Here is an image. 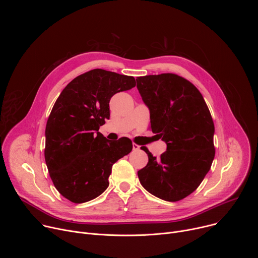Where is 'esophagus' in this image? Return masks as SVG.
Wrapping results in <instances>:
<instances>
[{
  "mask_svg": "<svg viewBox=\"0 0 258 258\" xmlns=\"http://www.w3.org/2000/svg\"><path fill=\"white\" fill-rule=\"evenodd\" d=\"M133 149H134L135 151H137V150L140 149V146L137 145V144H135V143H133Z\"/></svg>",
  "mask_w": 258,
  "mask_h": 258,
  "instance_id": "1",
  "label": "esophagus"
}]
</instances>
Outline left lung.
Returning <instances> with one entry per match:
<instances>
[{
    "label": "left lung",
    "mask_w": 258,
    "mask_h": 258,
    "mask_svg": "<svg viewBox=\"0 0 258 258\" xmlns=\"http://www.w3.org/2000/svg\"><path fill=\"white\" fill-rule=\"evenodd\" d=\"M137 88L150 110L151 130L167 145L160 157L141 147L149 161L138 171L141 185L169 202L193 193L209 171L214 124L199 90L173 73L139 77Z\"/></svg>",
    "instance_id": "left-lung-1"
}]
</instances>
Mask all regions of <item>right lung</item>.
Segmentation results:
<instances>
[{"instance_id":"right-lung-1","label":"right lung","mask_w":258,"mask_h":258,"mask_svg":"<svg viewBox=\"0 0 258 258\" xmlns=\"http://www.w3.org/2000/svg\"><path fill=\"white\" fill-rule=\"evenodd\" d=\"M136 86L135 78L93 69L72 80L56 100L46 125V164L58 192L73 203L101 195L112 165L133 149L127 138L109 142L99 128L110 117L113 95Z\"/></svg>"}]
</instances>
